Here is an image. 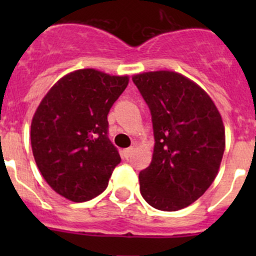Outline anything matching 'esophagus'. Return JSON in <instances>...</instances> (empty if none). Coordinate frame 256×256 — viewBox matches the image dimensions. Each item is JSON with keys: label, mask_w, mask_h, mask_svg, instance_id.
<instances>
[{"label": "esophagus", "mask_w": 256, "mask_h": 256, "mask_svg": "<svg viewBox=\"0 0 256 256\" xmlns=\"http://www.w3.org/2000/svg\"><path fill=\"white\" fill-rule=\"evenodd\" d=\"M132 152H134V147H128V148L124 150L122 154H124V157H125V158H128V157L132 154Z\"/></svg>", "instance_id": "34e87169"}]
</instances>
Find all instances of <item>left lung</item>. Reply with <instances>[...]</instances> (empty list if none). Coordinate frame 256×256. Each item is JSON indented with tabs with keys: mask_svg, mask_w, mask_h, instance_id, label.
Here are the masks:
<instances>
[{
	"mask_svg": "<svg viewBox=\"0 0 256 256\" xmlns=\"http://www.w3.org/2000/svg\"><path fill=\"white\" fill-rule=\"evenodd\" d=\"M154 125L152 161L140 172V192L151 207L174 212L192 204L218 174L226 148L219 110L197 82L172 70L135 74Z\"/></svg>",
	"mask_w": 256,
	"mask_h": 256,
	"instance_id": "1",
	"label": "left lung"
}]
</instances>
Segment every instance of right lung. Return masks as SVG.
Instances as JSON below:
<instances>
[{"mask_svg": "<svg viewBox=\"0 0 256 256\" xmlns=\"http://www.w3.org/2000/svg\"><path fill=\"white\" fill-rule=\"evenodd\" d=\"M128 84V76L78 69L59 79L38 105L30 124L33 156L62 197L86 202L106 190L121 161L108 138V114Z\"/></svg>", "mask_w": 256, "mask_h": 256, "instance_id": "obj_1", "label": "right lung"}]
</instances>
